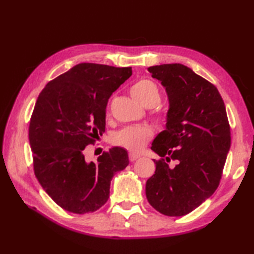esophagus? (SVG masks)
<instances>
[{"mask_svg":"<svg viewBox=\"0 0 254 254\" xmlns=\"http://www.w3.org/2000/svg\"><path fill=\"white\" fill-rule=\"evenodd\" d=\"M138 158H139V155H137L135 153H130V154H128V160H130V161H135Z\"/></svg>","mask_w":254,"mask_h":254,"instance_id":"1","label":"esophagus"}]
</instances>
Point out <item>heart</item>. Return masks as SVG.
<instances>
[{
  "label": "heart",
  "instance_id": "heart-1",
  "mask_svg": "<svg viewBox=\"0 0 254 254\" xmlns=\"http://www.w3.org/2000/svg\"><path fill=\"white\" fill-rule=\"evenodd\" d=\"M131 94L139 104L146 106L148 102H158L160 95L157 85L153 80L142 78L134 83L131 87ZM153 136V130L147 126H133L123 127L111 137L113 145L123 147L131 152H138Z\"/></svg>",
  "mask_w": 254,
  "mask_h": 254
}]
</instances>
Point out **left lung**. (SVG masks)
Masks as SVG:
<instances>
[{
    "label": "left lung",
    "instance_id": "left-lung-1",
    "mask_svg": "<svg viewBox=\"0 0 254 254\" xmlns=\"http://www.w3.org/2000/svg\"><path fill=\"white\" fill-rule=\"evenodd\" d=\"M148 72L166 88L169 109L166 130L152 144L161 159H154L146 197L166 216H183L218 188L230 148L227 113L217 88L190 67L161 64ZM171 159L177 160L175 167L166 164Z\"/></svg>",
    "mask_w": 254,
    "mask_h": 254
}]
</instances>
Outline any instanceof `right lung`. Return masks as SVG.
Masks as SVG:
<instances>
[{"mask_svg":"<svg viewBox=\"0 0 254 254\" xmlns=\"http://www.w3.org/2000/svg\"><path fill=\"white\" fill-rule=\"evenodd\" d=\"M132 67L79 63L46 85L30 118L29 143L36 178L59 206L85 214L104 205L113 175L128 165L127 152L112 147L97 161L84 149L106 128V107Z\"/></svg>","mask_w":254,"mask_h":254,"instance_id":"obj_1","label":"right lung"}]
</instances>
